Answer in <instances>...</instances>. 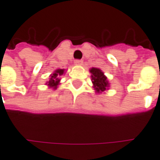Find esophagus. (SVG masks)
Returning a JSON list of instances; mask_svg holds the SVG:
<instances>
[{
	"label": "esophagus",
	"mask_w": 160,
	"mask_h": 160,
	"mask_svg": "<svg viewBox=\"0 0 160 160\" xmlns=\"http://www.w3.org/2000/svg\"><path fill=\"white\" fill-rule=\"evenodd\" d=\"M74 63H75L76 65H82V63H83V61H82V60L77 59L74 61Z\"/></svg>",
	"instance_id": "1"
}]
</instances>
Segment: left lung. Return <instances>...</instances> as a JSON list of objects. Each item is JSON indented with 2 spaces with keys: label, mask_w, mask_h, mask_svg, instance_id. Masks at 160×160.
<instances>
[{
  "label": "left lung",
  "mask_w": 160,
  "mask_h": 160,
  "mask_svg": "<svg viewBox=\"0 0 160 160\" xmlns=\"http://www.w3.org/2000/svg\"><path fill=\"white\" fill-rule=\"evenodd\" d=\"M91 72V78H92V83L94 88L97 90L96 92H103L104 90L107 89L108 87V81L107 80V77L104 75V73L101 72V70L97 68H92L90 70Z\"/></svg>",
  "instance_id": "8db88e82"
}]
</instances>
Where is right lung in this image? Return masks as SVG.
Returning a JSON list of instances; mask_svg holds the SVG:
<instances>
[{
  "instance_id": "right-lung-1",
  "label": "right lung",
  "mask_w": 160,
  "mask_h": 160,
  "mask_svg": "<svg viewBox=\"0 0 160 160\" xmlns=\"http://www.w3.org/2000/svg\"><path fill=\"white\" fill-rule=\"evenodd\" d=\"M63 72H64V70H62V69H59V70L55 71L54 72L52 73V76H51L50 80L47 82V85H48L49 87L53 88H57V85L59 84V81H60V80L58 79V77L61 76V75H62Z\"/></svg>"
}]
</instances>
